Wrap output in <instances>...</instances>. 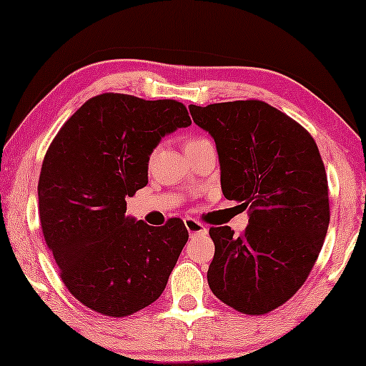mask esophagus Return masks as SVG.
Wrapping results in <instances>:
<instances>
[{
    "label": "esophagus",
    "mask_w": 366,
    "mask_h": 366,
    "mask_svg": "<svg viewBox=\"0 0 366 366\" xmlns=\"http://www.w3.org/2000/svg\"><path fill=\"white\" fill-rule=\"evenodd\" d=\"M184 227H187L189 234H207L208 233L207 227H204L203 223L197 222V219H194V218H187V219H184Z\"/></svg>",
    "instance_id": "34e87169"
}]
</instances>
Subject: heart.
Segmentation results:
<instances>
[{
  "label": "heart",
  "instance_id": "obj_1",
  "mask_svg": "<svg viewBox=\"0 0 366 366\" xmlns=\"http://www.w3.org/2000/svg\"><path fill=\"white\" fill-rule=\"evenodd\" d=\"M197 142H199V139H189V142L187 143V147H188V144H192V143H197Z\"/></svg>",
  "mask_w": 366,
  "mask_h": 366
}]
</instances>
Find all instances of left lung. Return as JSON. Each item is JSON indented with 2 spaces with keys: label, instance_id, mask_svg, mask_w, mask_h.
Listing matches in <instances>:
<instances>
[{
  "label": "left lung",
  "instance_id": "8db88e82",
  "mask_svg": "<svg viewBox=\"0 0 366 366\" xmlns=\"http://www.w3.org/2000/svg\"><path fill=\"white\" fill-rule=\"evenodd\" d=\"M189 113L217 144L224 198L249 208L242 237L209 228V288L237 312H272L305 283L327 237L328 182L317 143L258 99L189 104Z\"/></svg>",
  "mask_w": 366,
  "mask_h": 366
}]
</instances>
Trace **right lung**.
Masks as SVG:
<instances>
[{
	"label": "right lung",
	"instance_id": "1",
	"mask_svg": "<svg viewBox=\"0 0 366 366\" xmlns=\"http://www.w3.org/2000/svg\"><path fill=\"white\" fill-rule=\"evenodd\" d=\"M192 124L174 99L103 93L59 129L38 182L39 219L63 283L107 317H128L157 302L188 242L179 218L149 227L127 217V197L148 183V162L163 137Z\"/></svg>",
	"mask_w": 366,
	"mask_h": 366
}]
</instances>
